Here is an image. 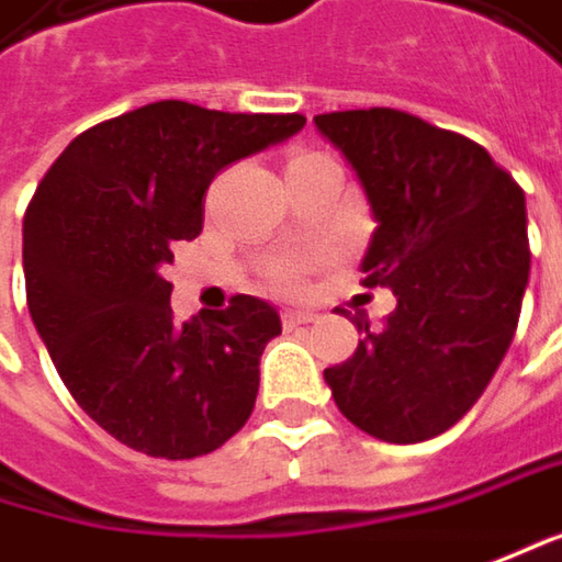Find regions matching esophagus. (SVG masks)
<instances>
[{"label": "esophagus", "mask_w": 562, "mask_h": 562, "mask_svg": "<svg viewBox=\"0 0 562 562\" xmlns=\"http://www.w3.org/2000/svg\"><path fill=\"white\" fill-rule=\"evenodd\" d=\"M313 319H316V313H313V310H291V306H288V310L281 313V323H284L288 329L303 326V323H313Z\"/></svg>", "instance_id": "esophagus-1"}]
</instances>
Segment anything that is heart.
Instances as JSON below:
<instances>
[{"instance_id":"heart-1","label":"heart","mask_w":562,"mask_h":562,"mask_svg":"<svg viewBox=\"0 0 562 562\" xmlns=\"http://www.w3.org/2000/svg\"><path fill=\"white\" fill-rule=\"evenodd\" d=\"M303 156H313V153H294L291 156V162L294 159H303ZM306 268H310V261L303 259H281L271 265V284L278 288V291H297L303 284V278H306Z\"/></svg>"}]
</instances>
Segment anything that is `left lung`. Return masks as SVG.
<instances>
[{"mask_svg":"<svg viewBox=\"0 0 562 562\" xmlns=\"http://www.w3.org/2000/svg\"><path fill=\"white\" fill-rule=\"evenodd\" d=\"M368 194L364 288H390L383 329L355 313V355L326 368L341 416L390 445L448 431L483 396L518 329L531 249L525 191L454 131L396 108L313 117Z\"/></svg>","mask_w":562,"mask_h":562,"instance_id":"obj_1","label":"left lung"}]
</instances>
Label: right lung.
Returning <instances> with one entry per match:
<instances>
[{
	"instance_id": "obj_1",
	"label": "right lung",
	"mask_w": 562,
	"mask_h": 562,
	"mask_svg": "<svg viewBox=\"0 0 562 562\" xmlns=\"http://www.w3.org/2000/svg\"><path fill=\"white\" fill-rule=\"evenodd\" d=\"M303 124L153 101L82 131L37 184L21 229L27 310L72 400L121 445L191 461L252 416L278 310L236 294L179 323L162 271L201 233L214 176Z\"/></svg>"
}]
</instances>
